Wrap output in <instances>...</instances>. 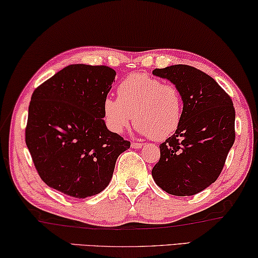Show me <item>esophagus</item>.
I'll list each match as a JSON object with an SVG mask.
<instances>
[{
    "label": "esophagus",
    "mask_w": 258,
    "mask_h": 258,
    "mask_svg": "<svg viewBox=\"0 0 258 258\" xmlns=\"http://www.w3.org/2000/svg\"><path fill=\"white\" fill-rule=\"evenodd\" d=\"M142 146H144V144H140V142H132V144H131V147L136 148V149L141 148Z\"/></svg>",
    "instance_id": "obj_1"
}]
</instances>
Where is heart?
Returning a JSON list of instances; mask_svg holds the SVG:
<instances>
[{
    "mask_svg": "<svg viewBox=\"0 0 258 258\" xmlns=\"http://www.w3.org/2000/svg\"><path fill=\"white\" fill-rule=\"evenodd\" d=\"M118 98L106 97L103 116L111 132L120 134L134 119L137 131L153 140H164L178 130L183 96L175 83L145 73H133L119 83Z\"/></svg>",
    "mask_w": 258,
    "mask_h": 258,
    "instance_id": "obj_1",
    "label": "heart"
}]
</instances>
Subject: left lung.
Here are the masks:
<instances>
[{
    "mask_svg": "<svg viewBox=\"0 0 258 258\" xmlns=\"http://www.w3.org/2000/svg\"><path fill=\"white\" fill-rule=\"evenodd\" d=\"M153 74L179 88L183 117L175 134L160 145L152 176L174 196H192L218 179L235 141L232 98L210 75L187 64L156 68Z\"/></svg>",
    "mask_w": 258,
    "mask_h": 258,
    "instance_id": "1",
    "label": "left lung"
}]
</instances>
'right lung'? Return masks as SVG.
I'll list each match as a JSON object with an SVG mask.
<instances>
[{"label": "right lung", "instance_id": "1", "mask_svg": "<svg viewBox=\"0 0 258 258\" xmlns=\"http://www.w3.org/2000/svg\"><path fill=\"white\" fill-rule=\"evenodd\" d=\"M114 76L107 66L71 64L31 96L25 142L33 164L48 186L71 197L104 190L118 156L131 146L103 120Z\"/></svg>", "mask_w": 258, "mask_h": 258}]
</instances>
